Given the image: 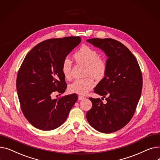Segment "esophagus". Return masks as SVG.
Segmentation results:
<instances>
[{
  "label": "esophagus",
  "mask_w": 160,
  "mask_h": 160,
  "mask_svg": "<svg viewBox=\"0 0 160 160\" xmlns=\"http://www.w3.org/2000/svg\"><path fill=\"white\" fill-rule=\"evenodd\" d=\"M85 98H86V97H84V96H82V95H79L78 96V100H83V99H85Z\"/></svg>",
  "instance_id": "obj_1"
}]
</instances>
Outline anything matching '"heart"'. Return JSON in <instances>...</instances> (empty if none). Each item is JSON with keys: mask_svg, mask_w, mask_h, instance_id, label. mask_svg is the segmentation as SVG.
I'll list each match as a JSON object with an SVG mask.
<instances>
[{"mask_svg": "<svg viewBox=\"0 0 160 160\" xmlns=\"http://www.w3.org/2000/svg\"><path fill=\"white\" fill-rule=\"evenodd\" d=\"M75 62L86 67L84 75L91 76L97 80L102 79L107 71V62L100 57V54L95 48L88 45L80 47L73 55ZM72 63L68 58L62 62L61 69L63 77L66 80L71 78ZM95 85L93 79L87 77L74 80L69 85L68 90L72 93L85 95L93 89Z\"/></svg>", "mask_w": 160, "mask_h": 160, "instance_id": "b5f03b06", "label": "heart"}]
</instances>
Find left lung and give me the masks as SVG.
<instances>
[{
  "label": "left lung",
  "mask_w": 160,
  "mask_h": 160,
  "mask_svg": "<svg viewBox=\"0 0 160 160\" xmlns=\"http://www.w3.org/2000/svg\"><path fill=\"white\" fill-rule=\"evenodd\" d=\"M87 41L102 49L108 58L105 77L94 88L95 93L106 98L107 102L89 98L92 107L86 118L96 130L112 133L127 125L135 113L142 91L141 71L136 57L121 42L111 38Z\"/></svg>",
  "instance_id": "obj_1"
}]
</instances>
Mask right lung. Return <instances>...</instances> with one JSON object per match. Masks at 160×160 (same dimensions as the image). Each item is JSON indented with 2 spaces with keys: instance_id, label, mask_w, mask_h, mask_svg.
<instances>
[{
  "instance_id": "add662e5",
  "label": "right lung",
  "mask_w": 160,
  "mask_h": 160,
  "mask_svg": "<svg viewBox=\"0 0 160 160\" xmlns=\"http://www.w3.org/2000/svg\"><path fill=\"white\" fill-rule=\"evenodd\" d=\"M80 42L79 36L47 39L35 46L24 58L16 87L22 112L34 127L52 130L60 127L78 100L75 93L56 99H52L51 94L65 92L67 83L62 63Z\"/></svg>"
}]
</instances>
